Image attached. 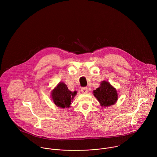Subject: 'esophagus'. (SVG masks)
<instances>
[{"instance_id": "esophagus-1", "label": "esophagus", "mask_w": 157, "mask_h": 157, "mask_svg": "<svg viewBox=\"0 0 157 157\" xmlns=\"http://www.w3.org/2000/svg\"><path fill=\"white\" fill-rule=\"evenodd\" d=\"M81 91L82 93H87L88 92V89L87 87H82V88H81Z\"/></svg>"}]
</instances>
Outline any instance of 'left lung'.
Segmentation results:
<instances>
[{
	"mask_svg": "<svg viewBox=\"0 0 157 157\" xmlns=\"http://www.w3.org/2000/svg\"><path fill=\"white\" fill-rule=\"evenodd\" d=\"M93 93L102 107L113 105L118 99V94L116 88L106 81H102L101 86L93 91Z\"/></svg>",
	"mask_w": 157,
	"mask_h": 157,
	"instance_id": "8db88e82",
	"label": "left lung"
}]
</instances>
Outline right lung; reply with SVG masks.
<instances>
[{
  "instance_id": "1",
  "label": "right lung",
  "mask_w": 157,
  "mask_h": 157,
  "mask_svg": "<svg viewBox=\"0 0 157 157\" xmlns=\"http://www.w3.org/2000/svg\"><path fill=\"white\" fill-rule=\"evenodd\" d=\"M76 94V91L71 92L64 82H60L52 91V98L57 107L69 108Z\"/></svg>"
}]
</instances>
